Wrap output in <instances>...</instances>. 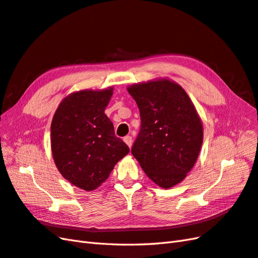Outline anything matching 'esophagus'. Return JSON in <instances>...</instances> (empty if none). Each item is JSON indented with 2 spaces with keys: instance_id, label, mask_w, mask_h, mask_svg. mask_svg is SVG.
<instances>
[{
  "instance_id": "1",
  "label": "esophagus",
  "mask_w": 258,
  "mask_h": 258,
  "mask_svg": "<svg viewBox=\"0 0 258 258\" xmlns=\"http://www.w3.org/2000/svg\"><path fill=\"white\" fill-rule=\"evenodd\" d=\"M123 141L130 147V148L132 147V145H133V139H132V136H125Z\"/></svg>"
}]
</instances>
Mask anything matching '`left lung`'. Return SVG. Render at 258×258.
<instances>
[{"instance_id":"8db88e82","label":"left lung","mask_w":258,"mask_h":258,"mask_svg":"<svg viewBox=\"0 0 258 258\" xmlns=\"http://www.w3.org/2000/svg\"><path fill=\"white\" fill-rule=\"evenodd\" d=\"M141 113V131L132 154L147 176L162 188L179 183L196 164L203 127L183 88L162 79L127 87Z\"/></svg>"}]
</instances>
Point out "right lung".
<instances>
[{"label": "right lung", "mask_w": 258, "mask_h": 258, "mask_svg": "<svg viewBox=\"0 0 258 258\" xmlns=\"http://www.w3.org/2000/svg\"><path fill=\"white\" fill-rule=\"evenodd\" d=\"M113 88L72 93L58 106L50 125L51 153L58 171L86 191L98 188L130 152L105 114Z\"/></svg>", "instance_id": "1"}]
</instances>
